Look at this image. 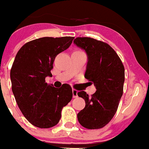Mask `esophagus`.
<instances>
[{
  "mask_svg": "<svg viewBox=\"0 0 149 149\" xmlns=\"http://www.w3.org/2000/svg\"><path fill=\"white\" fill-rule=\"evenodd\" d=\"M72 92H73V98H76V97H78L77 90L73 89V90H72Z\"/></svg>",
  "mask_w": 149,
  "mask_h": 149,
  "instance_id": "34e87169",
  "label": "esophagus"
}]
</instances>
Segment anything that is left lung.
<instances>
[{"label":"left lung","instance_id":"1","mask_svg":"<svg viewBox=\"0 0 149 149\" xmlns=\"http://www.w3.org/2000/svg\"><path fill=\"white\" fill-rule=\"evenodd\" d=\"M73 43L86 53L84 76L97 89L91 97L84 91L78 93L86 102L85 107L78 113V120L86 128H102L118 109L123 92L124 66L118 54L107 43L90 37H77Z\"/></svg>","mask_w":149,"mask_h":149}]
</instances>
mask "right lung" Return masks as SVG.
Returning a JSON list of instances; mask_svg holds the SVG:
<instances>
[{"label": "right lung", "mask_w": 149, "mask_h": 149, "mask_svg": "<svg viewBox=\"0 0 149 149\" xmlns=\"http://www.w3.org/2000/svg\"><path fill=\"white\" fill-rule=\"evenodd\" d=\"M73 37H42L25 44L17 52L10 70L12 91L21 112L33 125L49 128L57 125L63 107L71 100L72 88L48 85L55 58L71 45Z\"/></svg>", "instance_id": "obj_1"}]
</instances>
